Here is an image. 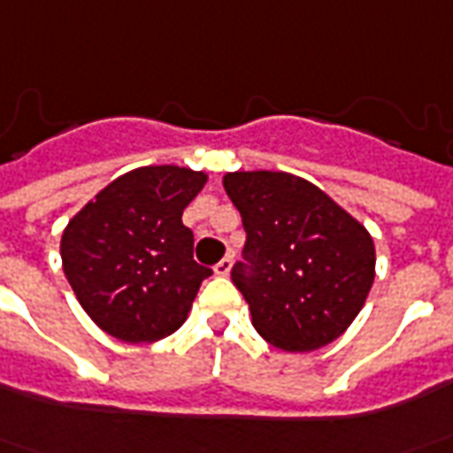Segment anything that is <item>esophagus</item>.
Wrapping results in <instances>:
<instances>
[{
    "mask_svg": "<svg viewBox=\"0 0 453 453\" xmlns=\"http://www.w3.org/2000/svg\"><path fill=\"white\" fill-rule=\"evenodd\" d=\"M230 267H233V257H230V255H226V257L220 259V262L216 265V274L218 277H226L227 272H230Z\"/></svg>",
    "mask_w": 453,
    "mask_h": 453,
    "instance_id": "esophagus-1",
    "label": "esophagus"
}]
</instances>
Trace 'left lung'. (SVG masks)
I'll list each match as a JSON object with an SVG mask.
<instances>
[{
	"label": "left lung",
	"mask_w": 453,
	"mask_h": 453,
	"mask_svg": "<svg viewBox=\"0 0 453 453\" xmlns=\"http://www.w3.org/2000/svg\"><path fill=\"white\" fill-rule=\"evenodd\" d=\"M223 186L248 233L230 277L259 336L292 353L336 341L375 280L368 230L294 173L233 172Z\"/></svg>",
	"instance_id": "left-lung-1"
}]
</instances>
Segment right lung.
I'll list each match as a JSON object with an SVG mask.
<instances>
[{
  "label": "right lung",
  "mask_w": 453,
  "mask_h": 453,
  "mask_svg": "<svg viewBox=\"0 0 453 453\" xmlns=\"http://www.w3.org/2000/svg\"><path fill=\"white\" fill-rule=\"evenodd\" d=\"M203 172L142 166L105 186L65 226V280L85 314L125 343L172 336L213 272L194 259L183 208L201 194Z\"/></svg>",
  "instance_id": "right-lung-1"
}]
</instances>
